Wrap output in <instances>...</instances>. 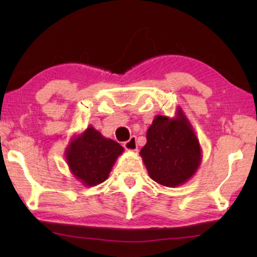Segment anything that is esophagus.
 <instances>
[{
	"mask_svg": "<svg viewBox=\"0 0 257 257\" xmlns=\"http://www.w3.org/2000/svg\"><path fill=\"white\" fill-rule=\"evenodd\" d=\"M124 147H125V150L131 151V152H135V151L138 150V145H137L136 137H131V138H130V140H127V142H125L124 143Z\"/></svg>",
	"mask_w": 257,
	"mask_h": 257,
	"instance_id": "obj_1",
	"label": "esophagus"
}]
</instances>
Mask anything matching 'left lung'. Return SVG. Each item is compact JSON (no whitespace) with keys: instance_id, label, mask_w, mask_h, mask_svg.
<instances>
[{"instance_id":"8db88e82","label":"left lung","mask_w":257,"mask_h":257,"mask_svg":"<svg viewBox=\"0 0 257 257\" xmlns=\"http://www.w3.org/2000/svg\"><path fill=\"white\" fill-rule=\"evenodd\" d=\"M140 156L150 178L166 187H178L196 173L202 150L181 107L173 118L158 114L146 133Z\"/></svg>"}]
</instances>
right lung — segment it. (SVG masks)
<instances>
[{
    "instance_id": "obj_1",
    "label": "right lung",
    "mask_w": 257,
    "mask_h": 257,
    "mask_svg": "<svg viewBox=\"0 0 257 257\" xmlns=\"http://www.w3.org/2000/svg\"><path fill=\"white\" fill-rule=\"evenodd\" d=\"M122 152V146L105 138L90 125L70 140L65 150V160L73 177L84 186L92 187L106 180Z\"/></svg>"
}]
</instances>
